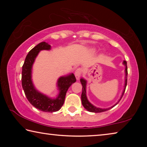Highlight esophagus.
Listing matches in <instances>:
<instances>
[{
  "mask_svg": "<svg viewBox=\"0 0 147 147\" xmlns=\"http://www.w3.org/2000/svg\"><path fill=\"white\" fill-rule=\"evenodd\" d=\"M82 73V69L80 68H78L75 71V73H74V74H75L76 78V80H79L80 78Z\"/></svg>",
  "mask_w": 147,
  "mask_h": 147,
  "instance_id": "34e87169",
  "label": "esophagus"
}]
</instances>
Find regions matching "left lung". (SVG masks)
<instances>
[{"label": "left lung", "instance_id": "1", "mask_svg": "<svg viewBox=\"0 0 147 147\" xmlns=\"http://www.w3.org/2000/svg\"><path fill=\"white\" fill-rule=\"evenodd\" d=\"M123 64L125 65L126 68H125V74H126V76H125V84H124V90L123 91V93H122L121 97L120 98V100L118 101V102L121 100V98L123 97V94L124 93V91H125L126 89V85H127V75H128V69H127V63H126V61H123ZM80 82L82 85V95H81V99H82V104L83 106L88 111H90V112H94V113H100V112H104V111H106L108 109H111L113 108L114 106H116L117 104H118V102H117L115 105H113V106L110 107L109 108H106V109H102L100 108H96L94 106H93V104H91L90 102H89V100H88V98H87L86 96V83L87 81L86 80H84V78H81L80 79Z\"/></svg>", "mask_w": 147, "mask_h": 147}]
</instances>
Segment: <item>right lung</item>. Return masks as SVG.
Here are the masks:
<instances>
[{"mask_svg":"<svg viewBox=\"0 0 147 147\" xmlns=\"http://www.w3.org/2000/svg\"><path fill=\"white\" fill-rule=\"evenodd\" d=\"M51 48V45L46 42H41L29 52L22 68L21 81L24 94L29 102L42 111L53 113L61 109L64 103L67 91L72 84L75 82L76 78L73 73L59 78L57 84L59 93L56 98H50L36 90L32 80V65L39 51L42 50L49 51Z\"/></svg>","mask_w":147,"mask_h":147,"instance_id":"right-lung-1","label":"right lung"}]
</instances>
